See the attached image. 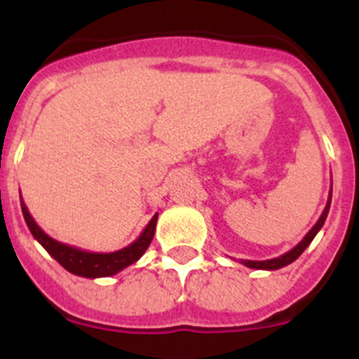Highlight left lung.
Returning <instances> with one entry per match:
<instances>
[{
	"label": "left lung",
	"mask_w": 359,
	"mask_h": 359,
	"mask_svg": "<svg viewBox=\"0 0 359 359\" xmlns=\"http://www.w3.org/2000/svg\"><path fill=\"white\" fill-rule=\"evenodd\" d=\"M331 198H332V187H331V192H329L327 205H325V208H323L320 219L316 221L315 226L307 231L306 237H304V239L300 241V243H298L293 250H290V252H286L284 255H280V257H275V259H268V261H244V259H241V264L248 266V268H252V269H268V271H273V269H280V268H284V266H287V264H291V262L297 261L298 257L304 253V250L309 246L311 241L315 239V236L320 231V228L323 226V223H325V219H327V214H329V208H331Z\"/></svg>",
	"instance_id": "obj_1"
}]
</instances>
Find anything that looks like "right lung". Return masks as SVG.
I'll return each mask as SVG.
<instances>
[{
  "instance_id": "obj_1",
  "label": "right lung",
  "mask_w": 359,
  "mask_h": 359,
  "mask_svg": "<svg viewBox=\"0 0 359 359\" xmlns=\"http://www.w3.org/2000/svg\"><path fill=\"white\" fill-rule=\"evenodd\" d=\"M21 210H23V217L27 221L28 230L32 231V236L37 243L43 246L50 255L55 259L59 264L65 269H68L69 273L79 275V277L86 278H100V277H113L118 271H122L123 268L135 264L138 259L145 253V250L149 248L152 237H154V231H156V221L158 214L152 215V219L147 223V226L144 228L138 239L133 241L129 246L122 250H116V252L109 253H98V252H88V250H81L77 246H69V244L59 243L53 237H50L48 233H44L43 228L36 223V219L32 217L30 212H28L27 205H25L23 198H21Z\"/></svg>"
}]
</instances>
